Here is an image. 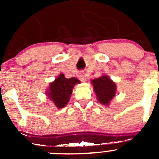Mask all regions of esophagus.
Returning <instances> with one entry per match:
<instances>
[{
	"label": "esophagus",
	"mask_w": 159,
	"mask_h": 159,
	"mask_svg": "<svg viewBox=\"0 0 159 159\" xmlns=\"http://www.w3.org/2000/svg\"><path fill=\"white\" fill-rule=\"evenodd\" d=\"M79 78L81 81H85L88 78V75L84 72H81L79 74Z\"/></svg>",
	"instance_id": "obj_1"
}]
</instances>
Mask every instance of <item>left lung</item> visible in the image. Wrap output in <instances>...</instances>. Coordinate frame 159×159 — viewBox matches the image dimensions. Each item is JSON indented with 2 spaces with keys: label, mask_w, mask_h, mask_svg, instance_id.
<instances>
[{
  "label": "left lung",
  "mask_w": 159,
  "mask_h": 159,
  "mask_svg": "<svg viewBox=\"0 0 159 159\" xmlns=\"http://www.w3.org/2000/svg\"><path fill=\"white\" fill-rule=\"evenodd\" d=\"M91 82L98 102L103 105H108L116 93V85L115 82L105 75L92 80Z\"/></svg>",
  "instance_id": "1"
}]
</instances>
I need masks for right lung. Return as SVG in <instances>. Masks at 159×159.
<instances>
[{
    "label": "right lung",
    "instance_id": "right-lung-1",
    "mask_svg": "<svg viewBox=\"0 0 159 159\" xmlns=\"http://www.w3.org/2000/svg\"><path fill=\"white\" fill-rule=\"evenodd\" d=\"M77 83H80V81L77 78H66L63 74H61L54 81L50 84L47 95L52 100L57 108H64L69 102L72 89Z\"/></svg>",
    "mask_w": 159,
    "mask_h": 159
}]
</instances>
